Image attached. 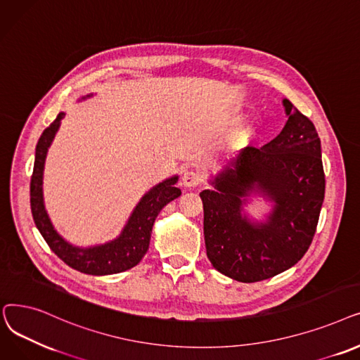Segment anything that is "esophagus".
Wrapping results in <instances>:
<instances>
[{
    "label": "esophagus",
    "instance_id": "1",
    "mask_svg": "<svg viewBox=\"0 0 360 360\" xmlns=\"http://www.w3.org/2000/svg\"><path fill=\"white\" fill-rule=\"evenodd\" d=\"M181 180L184 187H196L198 184H200L202 177L199 176V173H196V171H186Z\"/></svg>",
    "mask_w": 360,
    "mask_h": 360
}]
</instances>
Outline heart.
<instances>
[{
	"mask_svg": "<svg viewBox=\"0 0 360 360\" xmlns=\"http://www.w3.org/2000/svg\"><path fill=\"white\" fill-rule=\"evenodd\" d=\"M252 136H253V129H252V127H246V129L242 131V138L246 139V141L252 139Z\"/></svg>",
	"mask_w": 360,
	"mask_h": 360,
	"instance_id": "b5f03b06",
	"label": "heart"
}]
</instances>
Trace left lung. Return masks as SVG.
<instances>
[{
	"instance_id": "1",
	"label": "left lung",
	"mask_w": 360,
	"mask_h": 360,
	"mask_svg": "<svg viewBox=\"0 0 360 360\" xmlns=\"http://www.w3.org/2000/svg\"><path fill=\"white\" fill-rule=\"evenodd\" d=\"M287 122L261 149L248 146L211 180L203 203L207 256L224 276L255 283L292 268L309 249L325 195L321 141L314 123L288 99ZM252 194L273 202L265 221L243 207Z\"/></svg>"
}]
</instances>
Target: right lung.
<instances>
[{
  "instance_id": "obj_1",
  "label": "right lung",
  "mask_w": 360,
  "mask_h": 360,
  "mask_svg": "<svg viewBox=\"0 0 360 360\" xmlns=\"http://www.w3.org/2000/svg\"><path fill=\"white\" fill-rule=\"evenodd\" d=\"M91 96L92 95H86L82 99ZM64 115L65 112H60L57 115L49 127L44 130L37 145L35 164H33V174L30 180V208L33 221H35L39 233L51 250L73 269L89 274V276H110V274L130 269L138 265L148 252L153 222H155L161 210L167 203L181 195V191L174 186L179 181V176L165 179L146 192L136 205L122 233L112 240L89 248H79L68 243L49 219L45 210L42 189L48 148L53 143Z\"/></svg>"
}]
</instances>
